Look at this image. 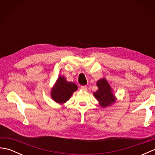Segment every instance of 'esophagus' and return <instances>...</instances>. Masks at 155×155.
<instances>
[{
	"instance_id": "obj_1",
	"label": "esophagus",
	"mask_w": 155,
	"mask_h": 155,
	"mask_svg": "<svg viewBox=\"0 0 155 155\" xmlns=\"http://www.w3.org/2000/svg\"><path fill=\"white\" fill-rule=\"evenodd\" d=\"M81 88L83 91H87V86H86V85H83V86L81 87Z\"/></svg>"
}]
</instances>
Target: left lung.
Returning a JSON list of instances; mask_svg holds the SVG:
<instances>
[{"mask_svg": "<svg viewBox=\"0 0 155 155\" xmlns=\"http://www.w3.org/2000/svg\"><path fill=\"white\" fill-rule=\"evenodd\" d=\"M98 90L94 93V97L99 102L101 107H106L114 103L115 97L112 93L111 87L106 79L103 78L97 82Z\"/></svg>", "mask_w": 155, "mask_h": 155, "instance_id": "left-lung-1", "label": "left lung"}]
</instances>
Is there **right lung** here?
Returning <instances> with one entry per match:
<instances>
[{"label":"right lung","mask_w":155,"mask_h":155,"mask_svg":"<svg viewBox=\"0 0 155 155\" xmlns=\"http://www.w3.org/2000/svg\"><path fill=\"white\" fill-rule=\"evenodd\" d=\"M77 89V86L71 82H67L64 77H59L51 91L52 99L58 103L67 101L72 94Z\"/></svg>","instance_id":"obj_1"}]
</instances>
